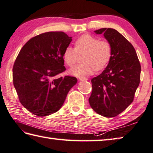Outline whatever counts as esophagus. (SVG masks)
Segmentation results:
<instances>
[{"label": "esophagus", "instance_id": "esophagus-1", "mask_svg": "<svg viewBox=\"0 0 153 153\" xmlns=\"http://www.w3.org/2000/svg\"><path fill=\"white\" fill-rule=\"evenodd\" d=\"M79 79L80 81H86V80L88 79V77H79Z\"/></svg>", "mask_w": 153, "mask_h": 153}]
</instances>
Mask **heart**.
Segmentation results:
<instances>
[{
  "label": "heart",
  "mask_w": 153,
  "mask_h": 153,
  "mask_svg": "<svg viewBox=\"0 0 153 153\" xmlns=\"http://www.w3.org/2000/svg\"><path fill=\"white\" fill-rule=\"evenodd\" d=\"M76 48L68 46L63 52V59L67 65L74 66L79 53H85L83 64L71 68L70 73L77 77L88 76L95 71L101 70L109 64L112 56V46L109 41L100 39L91 34H85L77 39Z\"/></svg>",
  "instance_id": "1"
}]
</instances>
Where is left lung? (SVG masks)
<instances>
[{
	"mask_svg": "<svg viewBox=\"0 0 153 153\" xmlns=\"http://www.w3.org/2000/svg\"><path fill=\"white\" fill-rule=\"evenodd\" d=\"M112 46V56L105 70L91 79L92 92L89 98L91 108L98 114L113 117L133 102L139 85L141 67L133 45L118 31L101 28Z\"/></svg>",
	"mask_w": 153,
	"mask_h": 153,
	"instance_id": "left-lung-1",
	"label": "left lung"
}]
</instances>
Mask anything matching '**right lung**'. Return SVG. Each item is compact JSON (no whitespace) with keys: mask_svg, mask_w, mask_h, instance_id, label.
I'll use <instances>...</instances> for the list:
<instances>
[{"mask_svg":"<svg viewBox=\"0 0 153 153\" xmlns=\"http://www.w3.org/2000/svg\"><path fill=\"white\" fill-rule=\"evenodd\" d=\"M72 40L63 32H48L32 38L14 62L13 84L21 104L34 115L54 113L64 104L76 77H58L65 70L63 52Z\"/></svg>","mask_w":153,"mask_h":153,"instance_id":"obj_1","label":"right lung"}]
</instances>
